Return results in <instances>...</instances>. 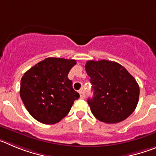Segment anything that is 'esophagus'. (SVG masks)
Segmentation results:
<instances>
[{
  "mask_svg": "<svg viewBox=\"0 0 156 156\" xmlns=\"http://www.w3.org/2000/svg\"><path fill=\"white\" fill-rule=\"evenodd\" d=\"M79 94H80V97H81V99H85V92H84L83 91L80 90L79 91Z\"/></svg>",
  "mask_w": 156,
  "mask_h": 156,
  "instance_id": "1",
  "label": "esophagus"
}]
</instances>
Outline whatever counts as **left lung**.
<instances>
[{
    "instance_id": "obj_1",
    "label": "left lung",
    "mask_w": 156,
    "mask_h": 156,
    "mask_svg": "<svg viewBox=\"0 0 156 156\" xmlns=\"http://www.w3.org/2000/svg\"><path fill=\"white\" fill-rule=\"evenodd\" d=\"M85 71L94 90L92 98L87 102L95 118L116 123L134 111L139 99V86L123 66L106 60L88 61Z\"/></svg>"
}]
</instances>
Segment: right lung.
<instances>
[{
	"label": "right lung",
	"instance_id": "obj_1",
	"mask_svg": "<svg viewBox=\"0 0 156 156\" xmlns=\"http://www.w3.org/2000/svg\"><path fill=\"white\" fill-rule=\"evenodd\" d=\"M75 60L48 57L26 71L21 79L20 96L30 115L39 122L54 124L69 113L79 94L68 75Z\"/></svg>",
	"mask_w": 156,
	"mask_h": 156
}]
</instances>
